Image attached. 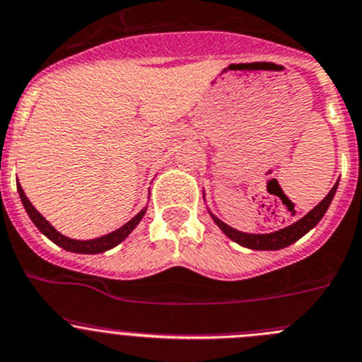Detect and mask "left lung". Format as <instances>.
Returning a JSON list of instances; mask_svg holds the SVG:
<instances>
[{
  "label": "left lung",
  "mask_w": 362,
  "mask_h": 362,
  "mask_svg": "<svg viewBox=\"0 0 362 362\" xmlns=\"http://www.w3.org/2000/svg\"><path fill=\"white\" fill-rule=\"evenodd\" d=\"M337 184H339V180L334 184V187L330 189L329 194H327V197L323 198V200L320 202L316 207L310 209V211L307 212L302 219L295 221L293 225H289V227H284V228H280V230L269 232V234H246V232H239V230H235V228L228 227L227 223H223L219 218H216L211 211H209V214H211V218L214 219L216 225L221 228L223 234L227 235V238H230L234 243H238V245L245 246V248L282 250V248H286V246L293 245L295 241H298L302 235H305L307 232L313 230V228L318 225L320 219L325 216L329 205L332 204V198L337 191Z\"/></svg>",
  "instance_id": "8db88e82"
}]
</instances>
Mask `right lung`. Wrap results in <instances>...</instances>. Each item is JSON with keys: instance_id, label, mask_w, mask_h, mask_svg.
Returning <instances> with one entry per match:
<instances>
[{"instance_id": "obj_1", "label": "right lung", "mask_w": 362, "mask_h": 362, "mask_svg": "<svg viewBox=\"0 0 362 362\" xmlns=\"http://www.w3.org/2000/svg\"><path fill=\"white\" fill-rule=\"evenodd\" d=\"M18 192H19V197H21L23 207H25V211L28 212V216H30V219L33 221V225H35V227L39 228V230L42 232L46 238L52 239L55 245H59L60 248L67 250V252H73V253H103V252H107V250L114 248V246L119 245L121 241H124V239L132 234V230H134V228L139 225V221L143 219V216L146 214V209H148V207L141 209V211L137 212V214H135L130 221L124 223L123 227H119L117 230L110 232V234L101 235V238H96V239H86V241H80V239H71V238H67V235L60 234V232L53 227L52 223H49L48 219L44 218V216L40 214V212L37 211L32 204H30V200L26 198L25 191H23V187L19 185V182H18Z\"/></svg>"}]
</instances>
